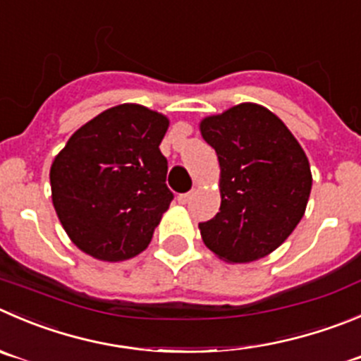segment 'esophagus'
Masks as SVG:
<instances>
[{
  "mask_svg": "<svg viewBox=\"0 0 361 361\" xmlns=\"http://www.w3.org/2000/svg\"><path fill=\"white\" fill-rule=\"evenodd\" d=\"M191 197H193V193H183V195H178V197H177V200H178V204L186 205L188 202L191 200Z\"/></svg>",
  "mask_w": 361,
  "mask_h": 361,
  "instance_id": "obj_1",
  "label": "esophagus"
}]
</instances>
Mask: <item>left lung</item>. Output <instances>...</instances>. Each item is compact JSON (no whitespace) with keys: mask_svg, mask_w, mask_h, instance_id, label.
I'll return each mask as SVG.
<instances>
[{"mask_svg":"<svg viewBox=\"0 0 361 361\" xmlns=\"http://www.w3.org/2000/svg\"><path fill=\"white\" fill-rule=\"evenodd\" d=\"M219 161L221 205L198 223L202 239L226 262L262 259L286 241L307 209L312 173L287 126L264 106L243 102L200 122Z\"/></svg>","mask_w":361,"mask_h":361,"instance_id":"1","label":"left lung"}]
</instances>
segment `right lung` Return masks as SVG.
Wrapping results in <instances>:
<instances>
[{
	"label": "right lung",
	"instance_id": "obj_1",
	"mask_svg": "<svg viewBox=\"0 0 361 361\" xmlns=\"http://www.w3.org/2000/svg\"><path fill=\"white\" fill-rule=\"evenodd\" d=\"M168 123L145 106H115L80 127L54 157V211L81 252L118 262L149 246L173 200L159 150Z\"/></svg>",
	"mask_w": 361,
	"mask_h": 361
}]
</instances>
